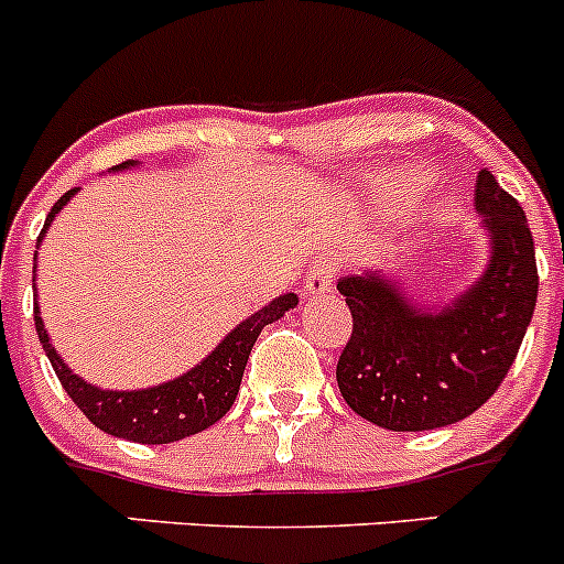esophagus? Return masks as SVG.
Wrapping results in <instances>:
<instances>
[{"label":"esophagus","mask_w":564,"mask_h":564,"mask_svg":"<svg viewBox=\"0 0 564 564\" xmlns=\"http://www.w3.org/2000/svg\"><path fill=\"white\" fill-rule=\"evenodd\" d=\"M335 273L337 265L329 257L315 260L313 265L307 268V276H304V288H307L310 296H324V293H329L332 285H335Z\"/></svg>","instance_id":"obj_1"}]
</instances>
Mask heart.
<instances>
[{
    "label": "heart",
    "instance_id": "b5f03b06",
    "mask_svg": "<svg viewBox=\"0 0 564 564\" xmlns=\"http://www.w3.org/2000/svg\"><path fill=\"white\" fill-rule=\"evenodd\" d=\"M417 191H421V180H401L399 185L390 187V196L399 198V202H410Z\"/></svg>",
    "mask_w": 564,
    "mask_h": 564
}]
</instances>
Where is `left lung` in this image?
I'll list each match as a JSON object with an SVG mask.
<instances>
[{
	"label": "left lung",
	"mask_w": 564,
	"mask_h": 564,
	"mask_svg": "<svg viewBox=\"0 0 564 564\" xmlns=\"http://www.w3.org/2000/svg\"><path fill=\"white\" fill-rule=\"evenodd\" d=\"M476 210L492 257L476 285L443 310L412 307L379 273L343 276L351 337L337 359V388L357 415L393 432L448 426L479 410L507 379L538 304V260L523 207L487 169Z\"/></svg>",
	"instance_id": "left-lung-1"
}]
</instances>
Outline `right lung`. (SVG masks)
Returning <instances> with one entry per match:
<instances>
[{"mask_svg":"<svg viewBox=\"0 0 564 564\" xmlns=\"http://www.w3.org/2000/svg\"><path fill=\"white\" fill-rule=\"evenodd\" d=\"M127 165L132 163H121L116 169H127ZM74 193H77V187L57 198L52 213L46 216L44 229L37 235V243L44 240L50 224L55 221V216L63 210V205H66ZM296 293H285V296L273 299L268 307H262L260 313H254L243 324H238V329L229 332L218 343L216 351L207 359H202V366L191 368V371L182 373L174 382L158 384V388L149 390H101L88 384L85 379H79L77 373L68 371L66 362L57 357L55 346L50 343L44 321L37 315V302L35 329L37 340L44 346L63 390H66L68 399L83 410V415L96 429L112 434V437L132 440V443L160 446V443H174V440L205 432L207 426H213V423L227 415L229 406L238 399L246 359H249L251 346L260 337L262 326L279 321L288 310L296 307Z\"/></svg>","mask_w":564,"mask_h":564,"instance_id":"add662e5","label":"right lung"}]
</instances>
